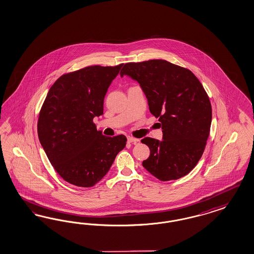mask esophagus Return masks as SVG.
I'll return each mask as SVG.
<instances>
[{"instance_id": "1", "label": "esophagus", "mask_w": 254, "mask_h": 254, "mask_svg": "<svg viewBox=\"0 0 254 254\" xmlns=\"http://www.w3.org/2000/svg\"><path fill=\"white\" fill-rule=\"evenodd\" d=\"M127 141H128L129 143H136V142L140 141V140H139V139H135V138H132V137H127Z\"/></svg>"}]
</instances>
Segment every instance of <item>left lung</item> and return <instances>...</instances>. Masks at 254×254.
<instances>
[{"instance_id":"8db88e82","label":"left lung","mask_w":254,"mask_h":254,"mask_svg":"<svg viewBox=\"0 0 254 254\" xmlns=\"http://www.w3.org/2000/svg\"><path fill=\"white\" fill-rule=\"evenodd\" d=\"M140 83L150 113L162 125V140L145 137L142 166L161 181L188 175L201 158L212 121L209 97L190 70L165 60L125 64L120 72Z\"/></svg>"}]
</instances>
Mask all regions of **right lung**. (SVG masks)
<instances>
[{"instance_id": "add662e5", "label": "right lung", "mask_w": 254, "mask_h": 254, "mask_svg": "<svg viewBox=\"0 0 254 254\" xmlns=\"http://www.w3.org/2000/svg\"><path fill=\"white\" fill-rule=\"evenodd\" d=\"M122 66L93 65L64 74L46 96L38 138L55 171L70 184L96 185L126 146L124 135L104 136L93 123L103 114L108 88Z\"/></svg>"}]
</instances>
